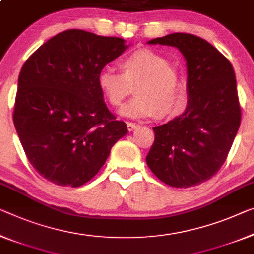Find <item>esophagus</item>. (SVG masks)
<instances>
[{
    "label": "esophagus",
    "mask_w": 254,
    "mask_h": 254,
    "mask_svg": "<svg viewBox=\"0 0 254 254\" xmlns=\"http://www.w3.org/2000/svg\"><path fill=\"white\" fill-rule=\"evenodd\" d=\"M137 127H138V125H136L134 123H127V128H128V130H129V131L135 130Z\"/></svg>",
    "instance_id": "esophagus-1"
}]
</instances>
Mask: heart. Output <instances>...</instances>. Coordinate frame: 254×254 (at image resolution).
<instances>
[{
    "label": "heart",
    "mask_w": 254,
    "mask_h": 254,
    "mask_svg": "<svg viewBox=\"0 0 254 254\" xmlns=\"http://www.w3.org/2000/svg\"><path fill=\"white\" fill-rule=\"evenodd\" d=\"M122 73L110 68L101 69L96 83L112 107H120L135 85V99L119 111L130 119H145L157 115H173L183 100V78L167 58L143 49L120 60Z\"/></svg>",
    "instance_id": "1"
}]
</instances>
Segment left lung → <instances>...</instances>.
I'll return each instance as SVG.
<instances>
[{
  "instance_id": "1",
  "label": "left lung",
  "mask_w": 254,
  "mask_h": 254,
  "mask_svg": "<svg viewBox=\"0 0 254 254\" xmlns=\"http://www.w3.org/2000/svg\"><path fill=\"white\" fill-rule=\"evenodd\" d=\"M147 44L181 51L186 60L189 100L184 114L153 127L154 143L146 163L167 185H198L220 169L240 128L235 72L214 46L192 34H169Z\"/></svg>"
}]
</instances>
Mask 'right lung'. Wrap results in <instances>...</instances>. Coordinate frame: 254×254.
<instances>
[{
    "instance_id": "1",
    "label": "right lung",
    "mask_w": 254,
    "mask_h": 254,
    "mask_svg": "<svg viewBox=\"0 0 254 254\" xmlns=\"http://www.w3.org/2000/svg\"><path fill=\"white\" fill-rule=\"evenodd\" d=\"M125 40L69 29L30 56L18 78L13 123L41 176L78 187L95 176L127 134L103 101L96 78L128 49Z\"/></svg>"
}]
</instances>
